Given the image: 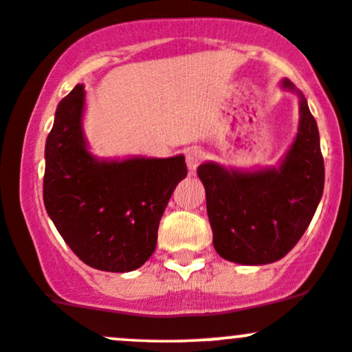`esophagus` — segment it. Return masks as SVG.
<instances>
[{"instance_id": "esophagus-1", "label": "esophagus", "mask_w": 352, "mask_h": 352, "mask_svg": "<svg viewBox=\"0 0 352 352\" xmlns=\"http://www.w3.org/2000/svg\"><path fill=\"white\" fill-rule=\"evenodd\" d=\"M205 153L199 147H190L187 152H185V162H187V167L190 172H195V168L199 167L201 160H204Z\"/></svg>"}]
</instances>
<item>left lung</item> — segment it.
Segmentation results:
<instances>
[{
    "label": "left lung",
    "mask_w": 352,
    "mask_h": 352,
    "mask_svg": "<svg viewBox=\"0 0 352 352\" xmlns=\"http://www.w3.org/2000/svg\"><path fill=\"white\" fill-rule=\"evenodd\" d=\"M280 86L300 99V124L278 165L240 170L204 162L197 168L207 195L213 246L221 258L238 265H268L292 252L324 190L318 124L308 100L289 79Z\"/></svg>",
    "instance_id": "8db88e82"
}]
</instances>
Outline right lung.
Instances as JSON below:
<instances>
[{
  "label": "right lung",
  "instance_id": "1",
  "mask_svg": "<svg viewBox=\"0 0 352 352\" xmlns=\"http://www.w3.org/2000/svg\"><path fill=\"white\" fill-rule=\"evenodd\" d=\"M78 84L56 109L47 135L44 207L69 248L100 272L140 268L157 246V230L180 180L185 157L99 159L89 151Z\"/></svg>",
  "mask_w": 352,
  "mask_h": 352
}]
</instances>
